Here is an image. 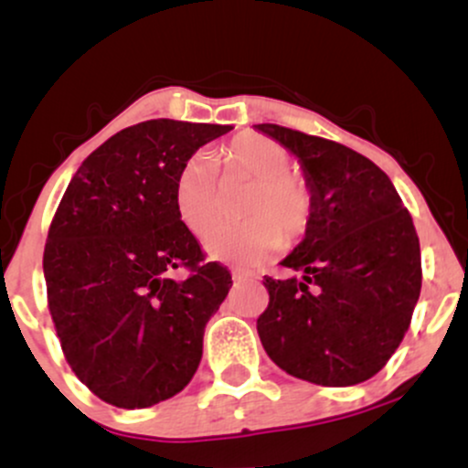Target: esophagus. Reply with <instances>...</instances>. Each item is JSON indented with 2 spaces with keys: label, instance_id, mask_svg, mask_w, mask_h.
I'll return each mask as SVG.
<instances>
[{
  "label": "esophagus",
  "instance_id": "obj_1",
  "mask_svg": "<svg viewBox=\"0 0 468 468\" xmlns=\"http://www.w3.org/2000/svg\"><path fill=\"white\" fill-rule=\"evenodd\" d=\"M230 275H233V282H241V279H252V277H255V275H252V272L239 271V268H233V271H230Z\"/></svg>",
  "mask_w": 468,
  "mask_h": 468
}]
</instances>
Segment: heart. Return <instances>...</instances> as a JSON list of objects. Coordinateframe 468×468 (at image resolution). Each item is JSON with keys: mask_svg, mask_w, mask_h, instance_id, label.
I'll return each mask as SVG.
<instances>
[{"mask_svg": "<svg viewBox=\"0 0 468 468\" xmlns=\"http://www.w3.org/2000/svg\"><path fill=\"white\" fill-rule=\"evenodd\" d=\"M224 182L246 180L249 191L239 204L244 219L213 224L204 230L202 246L208 257L235 266H257L283 241L303 233L313 211V196L305 182L290 171L292 155L282 143L261 133L235 136L218 152ZM180 222L200 233L218 216V176L211 158L196 154L182 165L174 186Z\"/></svg>", "mask_w": 468, "mask_h": 468, "instance_id": "obj_1", "label": "heart"}]
</instances>
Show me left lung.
<instances>
[{
	"label": "left lung",
	"instance_id": "1",
	"mask_svg": "<svg viewBox=\"0 0 468 468\" xmlns=\"http://www.w3.org/2000/svg\"><path fill=\"white\" fill-rule=\"evenodd\" d=\"M302 165L313 211L302 244L266 277L261 346L283 372L324 388L372 378L400 346L420 297V241L383 169L346 144L255 125Z\"/></svg>",
	"mask_w": 468,
	"mask_h": 468
}]
</instances>
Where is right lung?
<instances>
[{"mask_svg": "<svg viewBox=\"0 0 468 468\" xmlns=\"http://www.w3.org/2000/svg\"><path fill=\"white\" fill-rule=\"evenodd\" d=\"M230 130L171 118L127 127L83 160L52 218L48 308L72 372L110 405L171 399L200 365L204 327L233 282L204 261L174 186L182 165Z\"/></svg>", "mask_w": 468, "mask_h": 468, "instance_id": "1", "label": "right lung"}]
</instances>
